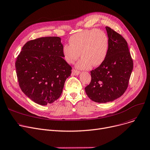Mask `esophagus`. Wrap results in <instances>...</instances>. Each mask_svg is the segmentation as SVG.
Wrapping results in <instances>:
<instances>
[{
  "label": "esophagus",
  "mask_w": 150,
  "mask_h": 150,
  "mask_svg": "<svg viewBox=\"0 0 150 150\" xmlns=\"http://www.w3.org/2000/svg\"><path fill=\"white\" fill-rule=\"evenodd\" d=\"M79 74H80V71H77V70L74 69H73L72 70V73H71V74H72L73 76H77V75H79Z\"/></svg>",
  "instance_id": "1"
}]
</instances>
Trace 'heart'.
<instances>
[{"label":"heart","mask_w":150,"mask_h":150,"mask_svg":"<svg viewBox=\"0 0 150 150\" xmlns=\"http://www.w3.org/2000/svg\"><path fill=\"white\" fill-rule=\"evenodd\" d=\"M69 45H65L62 54L68 64H73L82 57L76 67L88 69L100 65L107 56L109 40L107 34L99 29L84 30L73 34L69 39Z\"/></svg>","instance_id":"obj_1"}]
</instances>
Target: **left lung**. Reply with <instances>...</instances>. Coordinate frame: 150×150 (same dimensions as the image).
<instances>
[{
    "instance_id": "obj_1",
    "label": "left lung",
    "mask_w": 150,
    "mask_h": 150,
    "mask_svg": "<svg viewBox=\"0 0 150 150\" xmlns=\"http://www.w3.org/2000/svg\"><path fill=\"white\" fill-rule=\"evenodd\" d=\"M105 28L109 40L107 57L91 71V82L85 88L88 98L98 103L112 102L123 95L133 68L125 39L108 26Z\"/></svg>"
}]
</instances>
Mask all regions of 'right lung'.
Returning a JSON list of instances; mask_svg holds the SVG:
<instances>
[{"label": "right lung", "mask_w": 150, "mask_h": 150, "mask_svg": "<svg viewBox=\"0 0 150 150\" xmlns=\"http://www.w3.org/2000/svg\"><path fill=\"white\" fill-rule=\"evenodd\" d=\"M59 37H45L26 42L15 64L19 86L35 103H51L59 98L71 67L63 59Z\"/></svg>", "instance_id": "obj_1"}]
</instances>
